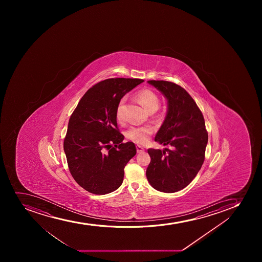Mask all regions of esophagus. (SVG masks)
Segmentation results:
<instances>
[{
  "mask_svg": "<svg viewBox=\"0 0 262 262\" xmlns=\"http://www.w3.org/2000/svg\"><path fill=\"white\" fill-rule=\"evenodd\" d=\"M136 148H137V151H138V153H141V152H143V150H144V148L139 145L136 146Z\"/></svg>",
  "mask_w": 262,
  "mask_h": 262,
  "instance_id": "esophagus-1",
  "label": "esophagus"
}]
</instances>
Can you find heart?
<instances>
[{"label":"heart","mask_w":262,"mask_h":262,"mask_svg":"<svg viewBox=\"0 0 262 262\" xmlns=\"http://www.w3.org/2000/svg\"><path fill=\"white\" fill-rule=\"evenodd\" d=\"M137 98L140 103L148 110L149 113H155L160 106V98L153 91L149 89H143L138 91ZM126 99L122 98L119 101L116 109V117L119 121L124 119V108ZM152 134V129L149 127H133L126 133L127 138L136 143L144 144L148 140L149 136Z\"/></svg>","instance_id":"b5f03b06"}]
</instances>
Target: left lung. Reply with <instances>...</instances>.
I'll list each match as a JSON object with an SVG mask.
<instances>
[{
    "mask_svg": "<svg viewBox=\"0 0 262 262\" xmlns=\"http://www.w3.org/2000/svg\"><path fill=\"white\" fill-rule=\"evenodd\" d=\"M167 100V112L155 141L163 150L149 148L146 176L159 191L184 189L196 176L205 159L207 136L202 112L184 89L167 81L149 80Z\"/></svg>",
    "mask_w": 262,
    "mask_h": 262,
    "instance_id": "left-lung-1",
    "label": "left lung"
}]
</instances>
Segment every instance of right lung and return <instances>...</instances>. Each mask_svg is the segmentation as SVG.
Segmentation results:
<instances>
[{"label": "right lung", "instance_id": "obj_1", "mask_svg": "<svg viewBox=\"0 0 262 262\" xmlns=\"http://www.w3.org/2000/svg\"><path fill=\"white\" fill-rule=\"evenodd\" d=\"M138 78H109L90 89L68 122L64 140L68 167L83 189L105 194L119 189L124 168L135 156L133 142L123 143L116 109L129 91L143 83Z\"/></svg>", "mask_w": 262, "mask_h": 262}]
</instances>
